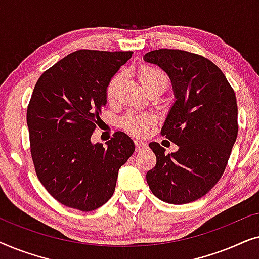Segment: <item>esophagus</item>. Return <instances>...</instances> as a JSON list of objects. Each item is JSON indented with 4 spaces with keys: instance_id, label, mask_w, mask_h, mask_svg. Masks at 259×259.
<instances>
[{
    "instance_id": "esophagus-1",
    "label": "esophagus",
    "mask_w": 259,
    "mask_h": 259,
    "mask_svg": "<svg viewBox=\"0 0 259 259\" xmlns=\"http://www.w3.org/2000/svg\"><path fill=\"white\" fill-rule=\"evenodd\" d=\"M136 150H137V152H141V151H144L145 148L147 147V144L145 143V141H143V140H136Z\"/></svg>"
}]
</instances>
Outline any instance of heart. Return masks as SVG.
<instances>
[{
	"label": "heart",
	"mask_w": 259,
	"mask_h": 259,
	"mask_svg": "<svg viewBox=\"0 0 259 259\" xmlns=\"http://www.w3.org/2000/svg\"><path fill=\"white\" fill-rule=\"evenodd\" d=\"M155 79L165 80L164 74L155 69H143L140 74V81L145 87L147 82ZM122 74H116L113 79L109 81L107 86V99L113 100L118 93L119 84L121 83ZM154 122V116L151 113H145V114H136V113H130L122 119V125L128 132L136 134V136H144L147 132V128Z\"/></svg>",
	"instance_id": "heart-1"
}]
</instances>
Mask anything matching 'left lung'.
Wrapping results in <instances>:
<instances>
[{"instance_id": "8db88e82", "label": "left lung", "mask_w": 259, "mask_h": 259, "mask_svg": "<svg viewBox=\"0 0 259 259\" xmlns=\"http://www.w3.org/2000/svg\"><path fill=\"white\" fill-rule=\"evenodd\" d=\"M144 61L158 66L171 80L175 102L161 134L179 147L165 154L158 143H150L157 164L147 172V184L165 203H191L224 173L238 133L236 94L222 70L200 55L158 49L145 54Z\"/></svg>"}]
</instances>
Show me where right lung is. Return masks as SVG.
<instances>
[{
    "mask_svg": "<svg viewBox=\"0 0 259 259\" xmlns=\"http://www.w3.org/2000/svg\"><path fill=\"white\" fill-rule=\"evenodd\" d=\"M132 52L81 49L42 74L27 109L37 178L60 203L97 210L113 196L133 140L116 132L106 146L91 138L107 105V86Z\"/></svg>",
    "mask_w": 259,
    "mask_h": 259,
    "instance_id": "right-lung-1",
    "label": "right lung"
}]
</instances>
